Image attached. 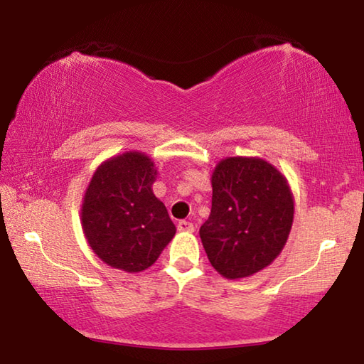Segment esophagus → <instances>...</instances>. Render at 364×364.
I'll return each mask as SVG.
<instances>
[{"label": "esophagus", "instance_id": "obj_1", "mask_svg": "<svg viewBox=\"0 0 364 364\" xmlns=\"http://www.w3.org/2000/svg\"><path fill=\"white\" fill-rule=\"evenodd\" d=\"M176 228H178V231H181V232H193L194 231V225L189 223V221H186V220L178 221Z\"/></svg>", "mask_w": 364, "mask_h": 364}]
</instances>
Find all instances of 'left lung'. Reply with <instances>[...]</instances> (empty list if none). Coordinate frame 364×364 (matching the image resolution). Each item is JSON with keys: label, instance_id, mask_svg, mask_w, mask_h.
Here are the masks:
<instances>
[{"label": "left lung", "instance_id": "1", "mask_svg": "<svg viewBox=\"0 0 364 364\" xmlns=\"http://www.w3.org/2000/svg\"><path fill=\"white\" fill-rule=\"evenodd\" d=\"M212 212L200 226L208 262L226 279L258 273L281 254L294 221L287 178L260 157H226L212 173Z\"/></svg>", "mask_w": 364, "mask_h": 364}]
</instances>
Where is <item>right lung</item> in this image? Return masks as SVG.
<instances>
[{
  "label": "right lung",
  "mask_w": 364,
  "mask_h": 364,
  "mask_svg": "<svg viewBox=\"0 0 364 364\" xmlns=\"http://www.w3.org/2000/svg\"><path fill=\"white\" fill-rule=\"evenodd\" d=\"M157 168L128 151L100 165L85 191L82 228L91 250L109 267L139 273L156 263L176 228L152 193Z\"/></svg>",
  "instance_id": "add662e5"
}]
</instances>
